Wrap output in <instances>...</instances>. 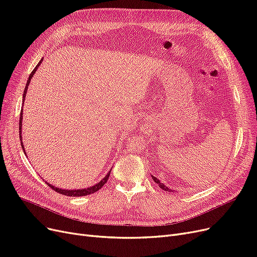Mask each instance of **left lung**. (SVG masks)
Wrapping results in <instances>:
<instances>
[{
    "mask_svg": "<svg viewBox=\"0 0 257 257\" xmlns=\"http://www.w3.org/2000/svg\"><path fill=\"white\" fill-rule=\"evenodd\" d=\"M152 179H153V180H154V181H155V182H156V183L159 185V187L161 188V190H164V191H166V192H172V191H171V188L167 187V186H166L164 183H161V182H160V181H159V180H158L156 177L152 176Z\"/></svg>",
    "mask_w": 257,
    "mask_h": 257,
    "instance_id": "8db88e82",
    "label": "left lung"
}]
</instances>
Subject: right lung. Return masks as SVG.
<instances>
[{
	"label": "right lung",
	"instance_id": "right-lung-1",
	"mask_svg": "<svg viewBox=\"0 0 257 257\" xmlns=\"http://www.w3.org/2000/svg\"><path fill=\"white\" fill-rule=\"evenodd\" d=\"M42 61H43V59L40 60L39 62H38V64L34 67V70L32 71V73L30 74V76H29V79H28V81H27V83H26V87H25V90H24V94H23V105H24V102H25V98H26V93H27V89H28V85L30 84V81H31V79H32V77H33V75L35 74V72L37 71V69H38V66L40 65V63H42ZM24 107V106H23ZM23 107H22V110H21V116H20V139H21V145H22V148H23V151H24V153L25 154H27L26 153V151H25V147H24V145H23V137H22V125H23ZM112 169V168H111ZM110 172H111V170L108 172L107 174H106V176L100 181V182H98L97 184H94V185H92V186H90V187H86V188H80V190H62V188H59V187H56V186H53L52 184H50V183H48L46 180H44L51 188L52 190H54L55 192H57V193H59V194H62V195H65V196H69V197H82V196H87V195H90V194H93V193H96V192H98L100 188L107 182V180H108V178H109V175H110Z\"/></svg>",
	"mask_w": 257,
	"mask_h": 257
}]
</instances>
